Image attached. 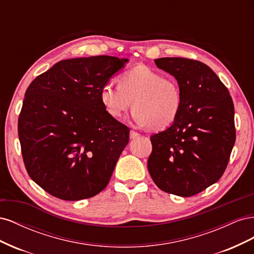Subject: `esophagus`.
<instances>
[{
    "label": "esophagus",
    "mask_w": 254,
    "mask_h": 254,
    "mask_svg": "<svg viewBox=\"0 0 254 254\" xmlns=\"http://www.w3.org/2000/svg\"><path fill=\"white\" fill-rule=\"evenodd\" d=\"M129 135H130V139H136V137L140 136V134L135 132V131H133V130H131V131L129 132Z\"/></svg>",
    "instance_id": "obj_1"
}]
</instances>
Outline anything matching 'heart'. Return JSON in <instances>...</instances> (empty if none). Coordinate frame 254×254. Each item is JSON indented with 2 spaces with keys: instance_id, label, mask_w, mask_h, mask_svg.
Segmentation results:
<instances>
[{
  "instance_id": "b5f03b06",
  "label": "heart",
  "mask_w": 254,
  "mask_h": 254,
  "mask_svg": "<svg viewBox=\"0 0 254 254\" xmlns=\"http://www.w3.org/2000/svg\"><path fill=\"white\" fill-rule=\"evenodd\" d=\"M99 101L112 119L120 120L131 108L137 126L163 130L178 119L183 98L178 82L148 66H135L123 74L120 84L107 82L99 90Z\"/></svg>"
}]
</instances>
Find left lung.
I'll return each instance as SVG.
<instances>
[{
  "instance_id": "obj_1",
  "label": "left lung",
  "mask_w": 254,
  "mask_h": 254,
  "mask_svg": "<svg viewBox=\"0 0 254 254\" xmlns=\"http://www.w3.org/2000/svg\"><path fill=\"white\" fill-rule=\"evenodd\" d=\"M155 64L176 78L183 104L174 124L150 136L148 172L160 190L190 197L226 170L235 143L234 105L218 76L200 61L165 57Z\"/></svg>"
}]
</instances>
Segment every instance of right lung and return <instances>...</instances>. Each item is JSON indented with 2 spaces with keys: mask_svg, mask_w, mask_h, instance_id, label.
<instances>
[{
  "mask_svg": "<svg viewBox=\"0 0 254 254\" xmlns=\"http://www.w3.org/2000/svg\"><path fill=\"white\" fill-rule=\"evenodd\" d=\"M128 61L61 60L29 84L18 124L22 156L30 178L51 195L81 200L108 184L129 128L106 112L99 90Z\"/></svg>",
  "mask_w": 254,
  "mask_h": 254,
  "instance_id": "1",
  "label": "right lung"
}]
</instances>
